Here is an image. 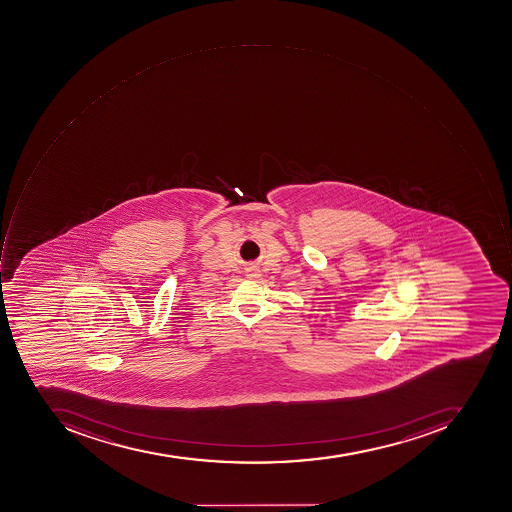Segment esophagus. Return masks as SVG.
I'll list each match as a JSON object with an SVG mask.
<instances>
[{
	"label": "esophagus",
	"instance_id": "1",
	"mask_svg": "<svg viewBox=\"0 0 512 512\" xmlns=\"http://www.w3.org/2000/svg\"><path fill=\"white\" fill-rule=\"evenodd\" d=\"M258 275V272L255 271V272H252V274H249V277H257Z\"/></svg>",
	"mask_w": 512,
	"mask_h": 512
}]
</instances>
